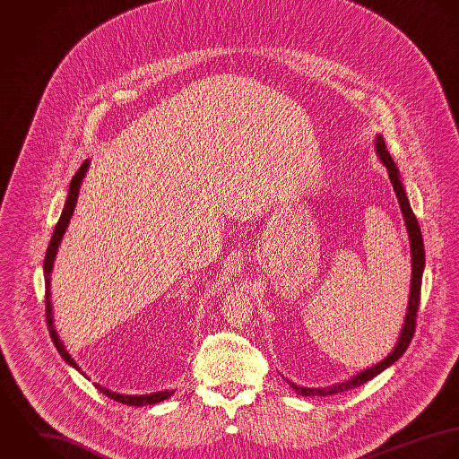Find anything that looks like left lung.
I'll list each match as a JSON object with an SVG mask.
<instances>
[{"mask_svg":"<svg viewBox=\"0 0 459 459\" xmlns=\"http://www.w3.org/2000/svg\"><path fill=\"white\" fill-rule=\"evenodd\" d=\"M375 152L378 154L380 161L385 165V169L389 170V179L393 183V188L396 192V197H398V203L402 207V212H403V218H405V225H407L408 238H410V254H411V280H410V298H408V307L407 315H405V324L402 327V333H400V338L394 345V349L391 351V354L385 357L384 360L377 362L375 366L357 373L356 377H352L351 380L347 382H342V384H334V385H329V387H322V389H313V387H303V385H298L290 380L289 385L301 396H331V394H338V393H345V391H351V389H356L359 385L366 384L368 380H371L373 377H377L378 373H382L385 368H389L391 364H394L400 357L405 354V351L413 338V333H415V318H417V309H419V301H420V283H422V271H424V262H426V255H424V243H422V234H420V229H419V223H417V218L410 207L408 203L407 194H405V188H403V183L400 179V170L394 163V160L391 158V154L385 148V141L384 137L378 134L377 135V141H375Z\"/></svg>","mask_w":459,"mask_h":459,"instance_id":"obj_1","label":"left lung"}]
</instances>
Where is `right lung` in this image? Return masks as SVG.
Listing matches in <instances>:
<instances>
[{
	"label": "right lung",
	"instance_id": "obj_1",
	"mask_svg": "<svg viewBox=\"0 0 459 459\" xmlns=\"http://www.w3.org/2000/svg\"><path fill=\"white\" fill-rule=\"evenodd\" d=\"M88 167H90V160H84V163L79 167V170L75 172V176L72 178L70 181V188H68V197H66V203L63 207V212L54 227V234H52L51 243H49V248H48V254H46V262H44V276H46V315H48V325H49V333H51L52 343L56 345L59 356L63 357L70 366H74L77 371L82 373V369L79 368V364L74 360V357L70 356L63 345V342L59 340L56 329H54V322H52V305H51V273L52 265H54V258L57 254V248H59V243L63 239V234L66 232V227L70 223V218L74 214V209L77 204V197H79V190H81V185H82V179L88 172ZM84 375V373H82ZM95 387L103 393L107 398L117 402V403H123V405H130V407H144V405H154V403H160L167 398H170L174 394V391H158L153 394H141V396H130V394H119V393H114V391H108L102 387L100 384H95Z\"/></svg>",
	"mask_w": 459,
	"mask_h": 459
}]
</instances>
